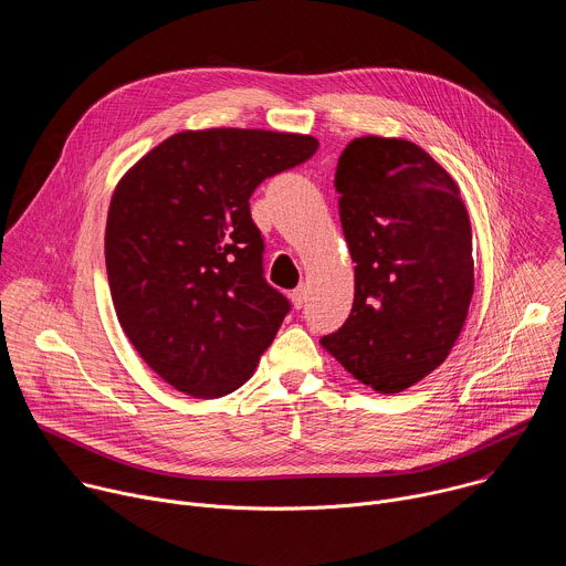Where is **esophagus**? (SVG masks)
<instances>
[{"instance_id": "34e87169", "label": "esophagus", "mask_w": 566, "mask_h": 566, "mask_svg": "<svg viewBox=\"0 0 566 566\" xmlns=\"http://www.w3.org/2000/svg\"><path fill=\"white\" fill-rule=\"evenodd\" d=\"M291 300H293V306H295V308H302V306H304V302H306V284H304V282L291 293Z\"/></svg>"}]
</instances>
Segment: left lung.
I'll return each instance as SVG.
<instances>
[{"instance_id": "8db88e82", "label": "left lung", "mask_w": 566, "mask_h": 566, "mask_svg": "<svg viewBox=\"0 0 566 566\" xmlns=\"http://www.w3.org/2000/svg\"><path fill=\"white\" fill-rule=\"evenodd\" d=\"M354 306L319 340L356 380L396 394L454 347L474 291L470 217L454 179L419 145L354 138L338 158Z\"/></svg>"}]
</instances>
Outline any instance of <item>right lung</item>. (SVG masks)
Segmentation results:
<instances>
[{"instance_id":"add662e5","label":"right lung","mask_w":566,"mask_h":566,"mask_svg":"<svg viewBox=\"0 0 566 566\" xmlns=\"http://www.w3.org/2000/svg\"><path fill=\"white\" fill-rule=\"evenodd\" d=\"M317 149L306 134L179 132L118 181L105 262L120 327L175 389L219 398L244 385L289 300L264 280L255 188Z\"/></svg>"}]
</instances>
